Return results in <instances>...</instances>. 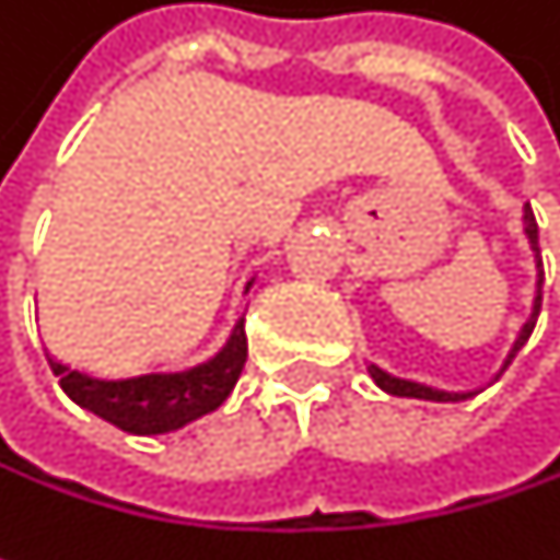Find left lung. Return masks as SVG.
<instances>
[{
	"mask_svg": "<svg viewBox=\"0 0 560 560\" xmlns=\"http://www.w3.org/2000/svg\"><path fill=\"white\" fill-rule=\"evenodd\" d=\"M522 233H525V240H528V249H532V262H535V291H532V311H528V317H525V324L518 327V334H515V340H512V347H509V353H505L503 366H500V373L493 376V380H500L503 376V370L512 363V357L525 347V340L532 337V330H535V320H538V311H541V284H545V272H541V253H538V223H535V213H532V207L528 203H522ZM366 373L373 376V383L380 386L383 392H389V395H401V398H424V401H464V398H470V395H477V392H483L487 386H477V389H438V386H428V383H415V380H401V376H392L386 373L383 366H376V363H370L366 366Z\"/></svg>",
	"mask_w": 560,
	"mask_h": 560,
	"instance_id": "obj_1",
	"label": "left lung"
}]
</instances>
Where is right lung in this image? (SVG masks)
<instances>
[{"mask_svg":"<svg viewBox=\"0 0 560 560\" xmlns=\"http://www.w3.org/2000/svg\"><path fill=\"white\" fill-rule=\"evenodd\" d=\"M253 281L256 276L246 281L243 294H249ZM246 314H240L223 347L190 366H162L136 376H96L70 363H60L51 353L48 363L60 389L96 418L129 434H168L217 411L230 398L246 366Z\"/></svg>","mask_w":560,"mask_h":560,"instance_id":"obj_1","label":"right lung"}]
</instances>
